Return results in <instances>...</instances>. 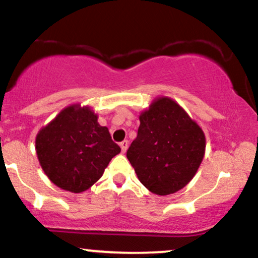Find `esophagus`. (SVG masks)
Here are the masks:
<instances>
[{"mask_svg": "<svg viewBox=\"0 0 258 258\" xmlns=\"http://www.w3.org/2000/svg\"><path fill=\"white\" fill-rule=\"evenodd\" d=\"M120 148H121V152L126 153L127 148H128V142H127V141L121 142V143H120Z\"/></svg>", "mask_w": 258, "mask_h": 258, "instance_id": "esophagus-1", "label": "esophagus"}]
</instances>
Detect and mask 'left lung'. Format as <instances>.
Returning a JSON list of instances; mask_svg holds the SVG:
<instances>
[{
	"label": "left lung",
	"instance_id": "1",
	"mask_svg": "<svg viewBox=\"0 0 258 258\" xmlns=\"http://www.w3.org/2000/svg\"><path fill=\"white\" fill-rule=\"evenodd\" d=\"M137 138L127 150L138 179L149 191L168 195L188 184L205 155L203 128L170 97L160 96L139 114Z\"/></svg>",
	"mask_w": 258,
	"mask_h": 258
}]
</instances>
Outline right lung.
<instances>
[{
  "mask_svg": "<svg viewBox=\"0 0 258 258\" xmlns=\"http://www.w3.org/2000/svg\"><path fill=\"white\" fill-rule=\"evenodd\" d=\"M35 149L49 180L72 193L90 189L121 152L93 109L80 103L65 106L38 131Z\"/></svg>",
  "mask_w": 258,
  "mask_h": 258,
  "instance_id": "1",
  "label": "right lung"
}]
</instances>
